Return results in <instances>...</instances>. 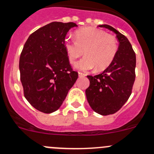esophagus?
I'll return each mask as SVG.
<instances>
[{"label":"esophagus","mask_w":154,"mask_h":154,"mask_svg":"<svg viewBox=\"0 0 154 154\" xmlns=\"http://www.w3.org/2000/svg\"><path fill=\"white\" fill-rule=\"evenodd\" d=\"M86 75V74H84V73L79 72V77H85Z\"/></svg>","instance_id":"esophagus-1"}]
</instances>
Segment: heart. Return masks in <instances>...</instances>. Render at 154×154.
Instances as JSON below:
<instances>
[{
  "label": "heart",
  "instance_id": "b5f03b06",
  "mask_svg": "<svg viewBox=\"0 0 154 154\" xmlns=\"http://www.w3.org/2000/svg\"><path fill=\"white\" fill-rule=\"evenodd\" d=\"M76 40L66 38L65 48L70 63L74 64L78 58L86 57L76 64L80 71L96 68L97 71L106 68L113 62L119 50L116 37L95 27H85L75 32Z\"/></svg>",
  "mask_w": 154,
  "mask_h": 154
}]
</instances>
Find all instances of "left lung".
<instances>
[{"label":"left lung","instance_id":"obj_1","mask_svg":"<svg viewBox=\"0 0 154 154\" xmlns=\"http://www.w3.org/2000/svg\"><path fill=\"white\" fill-rule=\"evenodd\" d=\"M116 33L119 50L112 63L101 74L88 75L86 98L91 108L102 116L114 114L130 97L136 78V54L127 37L107 24L99 25Z\"/></svg>","mask_w":154,"mask_h":154}]
</instances>
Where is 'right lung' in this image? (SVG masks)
<instances>
[{
    "mask_svg": "<svg viewBox=\"0 0 154 154\" xmlns=\"http://www.w3.org/2000/svg\"><path fill=\"white\" fill-rule=\"evenodd\" d=\"M75 23L54 21L32 32L19 60L20 78L27 101L44 113L57 111L78 78L65 48L67 32Z\"/></svg>",
    "mask_w": 154,
    "mask_h": 154,
    "instance_id": "1",
    "label": "right lung"
}]
</instances>
